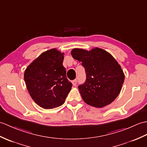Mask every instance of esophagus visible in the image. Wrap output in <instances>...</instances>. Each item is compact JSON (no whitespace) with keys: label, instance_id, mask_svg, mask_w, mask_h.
Masks as SVG:
<instances>
[{"label":"esophagus","instance_id":"esophagus-1","mask_svg":"<svg viewBox=\"0 0 147 147\" xmlns=\"http://www.w3.org/2000/svg\"><path fill=\"white\" fill-rule=\"evenodd\" d=\"M72 83L73 84V86H76L77 84V80H74L72 81Z\"/></svg>","mask_w":147,"mask_h":147}]
</instances>
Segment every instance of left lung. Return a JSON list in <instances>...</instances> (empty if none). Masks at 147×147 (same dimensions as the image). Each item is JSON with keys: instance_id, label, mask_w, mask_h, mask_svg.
Here are the masks:
<instances>
[{"instance_id": "left-lung-1", "label": "left lung", "mask_w": 147, "mask_h": 147, "mask_svg": "<svg viewBox=\"0 0 147 147\" xmlns=\"http://www.w3.org/2000/svg\"><path fill=\"white\" fill-rule=\"evenodd\" d=\"M71 54L85 69L86 81L78 86L85 103L96 108L111 103L120 94L125 80L123 71L115 58L98 47L89 51L75 48Z\"/></svg>"}]
</instances>
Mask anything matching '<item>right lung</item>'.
<instances>
[{
	"instance_id": "1",
	"label": "right lung",
	"mask_w": 147,
	"mask_h": 147,
	"mask_svg": "<svg viewBox=\"0 0 147 147\" xmlns=\"http://www.w3.org/2000/svg\"><path fill=\"white\" fill-rule=\"evenodd\" d=\"M64 53L51 49L42 53L27 66L24 81L30 96L44 109L62 105L71 90L63 65Z\"/></svg>"
}]
</instances>
